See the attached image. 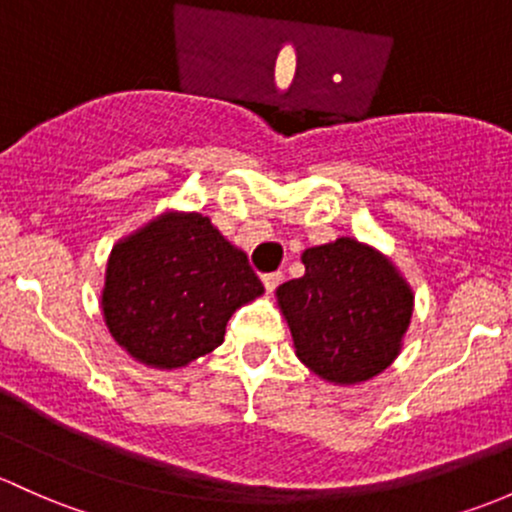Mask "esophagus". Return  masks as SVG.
<instances>
[{
	"label": "esophagus",
	"instance_id": "34e87169",
	"mask_svg": "<svg viewBox=\"0 0 512 512\" xmlns=\"http://www.w3.org/2000/svg\"><path fill=\"white\" fill-rule=\"evenodd\" d=\"M282 279H284V274H282V272H270V274H262V284H265V289H267V292H274V289H277L279 284H282Z\"/></svg>",
	"mask_w": 512,
	"mask_h": 512
}]
</instances>
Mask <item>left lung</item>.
Returning a JSON list of instances; mask_svg holds the SVG:
<instances>
[{"mask_svg":"<svg viewBox=\"0 0 512 512\" xmlns=\"http://www.w3.org/2000/svg\"><path fill=\"white\" fill-rule=\"evenodd\" d=\"M301 262L304 277L277 289L301 363L328 383L351 385L383 373L410 326L405 279L351 238L309 247Z\"/></svg>","mask_w":512,"mask_h":512,"instance_id":"left-lung-1","label":"left lung"}]
</instances>
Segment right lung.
<instances>
[{
  "mask_svg": "<svg viewBox=\"0 0 512 512\" xmlns=\"http://www.w3.org/2000/svg\"><path fill=\"white\" fill-rule=\"evenodd\" d=\"M260 277L201 213L164 215L112 250L102 311L115 341L154 368H179L223 343Z\"/></svg>",
  "mask_w": 512,
  "mask_h": 512,
  "instance_id": "obj_1",
  "label": "right lung"
}]
</instances>
